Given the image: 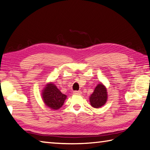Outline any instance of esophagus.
Instances as JSON below:
<instances>
[{
	"mask_svg": "<svg viewBox=\"0 0 150 150\" xmlns=\"http://www.w3.org/2000/svg\"><path fill=\"white\" fill-rule=\"evenodd\" d=\"M81 91H74V92H73V94L75 95H81Z\"/></svg>",
	"mask_w": 150,
	"mask_h": 150,
	"instance_id": "obj_1",
	"label": "esophagus"
}]
</instances>
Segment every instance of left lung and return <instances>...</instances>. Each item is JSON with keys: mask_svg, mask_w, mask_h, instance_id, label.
<instances>
[{"mask_svg": "<svg viewBox=\"0 0 150 150\" xmlns=\"http://www.w3.org/2000/svg\"><path fill=\"white\" fill-rule=\"evenodd\" d=\"M107 99V92L106 88L102 84H99L90 98L91 105L94 108H100L105 104Z\"/></svg>", "mask_w": 150, "mask_h": 150, "instance_id": "left-lung-1", "label": "left lung"}]
</instances>
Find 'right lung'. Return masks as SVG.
<instances>
[{
    "label": "right lung",
    "instance_id": "add662e5",
    "mask_svg": "<svg viewBox=\"0 0 150 150\" xmlns=\"http://www.w3.org/2000/svg\"><path fill=\"white\" fill-rule=\"evenodd\" d=\"M43 100L47 106L52 109L57 110L62 106L66 96L62 93L54 84H48L44 89Z\"/></svg>",
    "mask_w": 150,
    "mask_h": 150
}]
</instances>
